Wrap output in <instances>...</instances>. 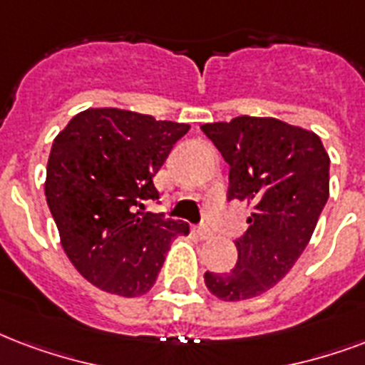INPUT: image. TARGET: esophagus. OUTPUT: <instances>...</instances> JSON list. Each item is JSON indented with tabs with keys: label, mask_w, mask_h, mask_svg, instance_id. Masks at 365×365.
Returning <instances> with one entry per match:
<instances>
[{
	"label": "esophagus",
	"mask_w": 365,
	"mask_h": 365,
	"mask_svg": "<svg viewBox=\"0 0 365 365\" xmlns=\"http://www.w3.org/2000/svg\"><path fill=\"white\" fill-rule=\"evenodd\" d=\"M193 230H195V233H197V235H199V237H201V239H210V237H212V230H210V227H207V226H195Z\"/></svg>",
	"instance_id": "34e87169"
}]
</instances>
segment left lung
<instances>
[{"instance_id": "8db88e82", "label": "left lung", "mask_w": 365, "mask_h": 365, "mask_svg": "<svg viewBox=\"0 0 365 365\" xmlns=\"http://www.w3.org/2000/svg\"><path fill=\"white\" fill-rule=\"evenodd\" d=\"M201 130L230 164L227 201L252 207L235 268L207 272L205 283L222 300L252 299L282 282L312 237L329 199V155L316 133L277 118L237 116Z\"/></svg>"}]
</instances>
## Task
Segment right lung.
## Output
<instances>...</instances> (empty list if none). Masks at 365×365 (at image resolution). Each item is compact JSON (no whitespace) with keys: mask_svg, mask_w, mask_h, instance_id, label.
<instances>
[{"mask_svg":"<svg viewBox=\"0 0 365 365\" xmlns=\"http://www.w3.org/2000/svg\"><path fill=\"white\" fill-rule=\"evenodd\" d=\"M187 124L120 108H88L55 138L46 199L74 268L107 293L139 297L157 282L187 222L145 212L153 178Z\"/></svg>","mask_w":365,"mask_h":365,"instance_id":"1","label":"right lung"}]
</instances>
